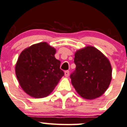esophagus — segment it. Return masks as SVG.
Here are the masks:
<instances>
[{
    "label": "esophagus",
    "mask_w": 127,
    "mask_h": 127,
    "mask_svg": "<svg viewBox=\"0 0 127 127\" xmlns=\"http://www.w3.org/2000/svg\"><path fill=\"white\" fill-rule=\"evenodd\" d=\"M64 75H65V76L66 77H69V71H65L64 72Z\"/></svg>",
    "instance_id": "34e87169"
}]
</instances>
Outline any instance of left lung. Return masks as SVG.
<instances>
[{"label":"left lung","mask_w":127,"mask_h":127,"mask_svg":"<svg viewBox=\"0 0 127 127\" xmlns=\"http://www.w3.org/2000/svg\"><path fill=\"white\" fill-rule=\"evenodd\" d=\"M74 63L76 67L70 77L76 92L87 99L101 96L112 79L108 59L95 47L87 46L75 52Z\"/></svg>","instance_id":"obj_1"}]
</instances>
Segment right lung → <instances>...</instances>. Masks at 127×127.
<instances>
[{"instance_id":"obj_1","label":"right lung","mask_w":127,"mask_h":127,"mask_svg":"<svg viewBox=\"0 0 127 127\" xmlns=\"http://www.w3.org/2000/svg\"><path fill=\"white\" fill-rule=\"evenodd\" d=\"M56 50L47 42L24 49L19 56L15 73L20 86L31 96L41 98L49 95L64 75Z\"/></svg>"}]
</instances>
